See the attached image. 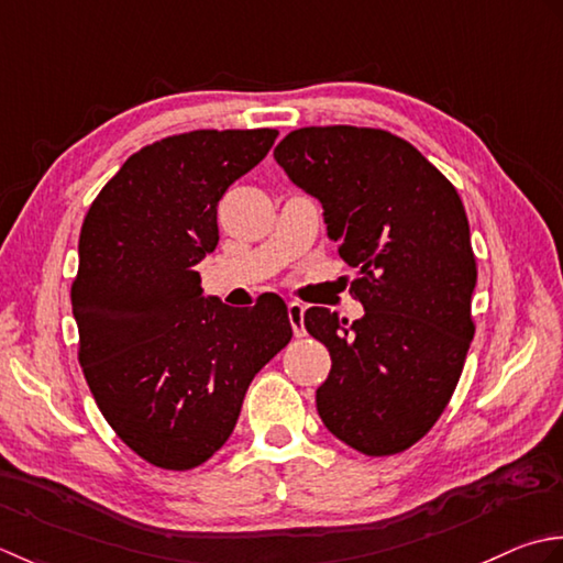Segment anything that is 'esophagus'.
<instances>
[{
  "label": "esophagus",
  "instance_id": "obj_1",
  "mask_svg": "<svg viewBox=\"0 0 563 563\" xmlns=\"http://www.w3.org/2000/svg\"><path fill=\"white\" fill-rule=\"evenodd\" d=\"M303 311H306L303 303H298V301H291V303H289V320H291V328H294V335H296V338H303V335H306Z\"/></svg>",
  "mask_w": 563,
  "mask_h": 563
}]
</instances>
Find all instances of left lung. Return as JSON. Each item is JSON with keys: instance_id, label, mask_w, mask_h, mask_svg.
Returning a JSON list of instances; mask_svg holds the SVG:
<instances>
[{"instance_id": "1", "label": "left lung", "mask_w": 563, "mask_h": 563, "mask_svg": "<svg viewBox=\"0 0 563 563\" xmlns=\"http://www.w3.org/2000/svg\"><path fill=\"white\" fill-rule=\"evenodd\" d=\"M274 159L323 206L328 238L357 269L350 294L364 306L352 325L320 306L303 316L332 360L318 416L362 454L404 452L450 404L474 338L464 203L438 167L386 131L298 129Z\"/></svg>"}]
</instances>
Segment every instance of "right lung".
<instances>
[{
	"label": "right lung",
	"instance_id": "right-lung-1",
	"mask_svg": "<svg viewBox=\"0 0 563 563\" xmlns=\"http://www.w3.org/2000/svg\"><path fill=\"white\" fill-rule=\"evenodd\" d=\"M277 131H191L133 153L79 233L73 316L101 416L131 450L185 472L213 456L252 378L289 345L277 294L233 308L206 296L216 206L265 159Z\"/></svg>",
	"mask_w": 563,
	"mask_h": 563
}]
</instances>
